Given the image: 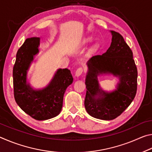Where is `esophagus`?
I'll list each match as a JSON object with an SVG mask.
<instances>
[{"instance_id": "1", "label": "esophagus", "mask_w": 152, "mask_h": 152, "mask_svg": "<svg viewBox=\"0 0 152 152\" xmlns=\"http://www.w3.org/2000/svg\"><path fill=\"white\" fill-rule=\"evenodd\" d=\"M82 72H83V68H79L77 69L76 71L75 76L76 77H79L82 74Z\"/></svg>"}]
</instances>
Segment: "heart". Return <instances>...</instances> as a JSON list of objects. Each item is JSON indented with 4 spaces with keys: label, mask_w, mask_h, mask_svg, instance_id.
<instances>
[{
    "label": "heart",
    "mask_w": 152,
    "mask_h": 152,
    "mask_svg": "<svg viewBox=\"0 0 152 152\" xmlns=\"http://www.w3.org/2000/svg\"><path fill=\"white\" fill-rule=\"evenodd\" d=\"M91 38H86V39H84L83 40V43H89L90 42H91ZM96 50V46H95V47H94V48H93V50L95 51Z\"/></svg>",
    "instance_id": "b5f03b06"
}]
</instances>
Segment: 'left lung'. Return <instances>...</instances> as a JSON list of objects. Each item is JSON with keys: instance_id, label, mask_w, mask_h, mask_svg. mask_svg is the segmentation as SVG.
I'll return each instance as SVG.
<instances>
[{"instance_id": "1", "label": "left lung", "mask_w": 152, "mask_h": 152, "mask_svg": "<svg viewBox=\"0 0 152 152\" xmlns=\"http://www.w3.org/2000/svg\"><path fill=\"white\" fill-rule=\"evenodd\" d=\"M112 42L102 55L92 56L87 61L88 72L85 84L86 94L84 106L87 113L96 119L113 120L132 103L137 92V70L133 52L122 35L110 31ZM111 74L119 78L116 89L103 91L97 76Z\"/></svg>"}]
</instances>
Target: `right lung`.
<instances>
[{
    "label": "right lung",
    "instance_id": "add662e5",
    "mask_svg": "<svg viewBox=\"0 0 152 152\" xmlns=\"http://www.w3.org/2000/svg\"><path fill=\"white\" fill-rule=\"evenodd\" d=\"M39 37L28 38L18 50L13 67L14 96L19 107L33 119L43 121L60 114L64 94L72 83L68 69L60 68L47 86L34 89L27 82V72L35 56L39 52Z\"/></svg>",
    "mask_w": 152,
    "mask_h": 152
}]
</instances>
